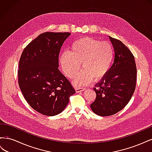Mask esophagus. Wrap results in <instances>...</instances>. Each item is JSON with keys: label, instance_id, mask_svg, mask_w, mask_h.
I'll list each match as a JSON object with an SVG mask.
<instances>
[{"label": "esophagus", "instance_id": "obj_1", "mask_svg": "<svg viewBox=\"0 0 152 152\" xmlns=\"http://www.w3.org/2000/svg\"><path fill=\"white\" fill-rule=\"evenodd\" d=\"M86 89L83 88V87H76L75 91L77 93H80V92L84 91Z\"/></svg>", "mask_w": 152, "mask_h": 152}]
</instances>
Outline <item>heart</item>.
I'll return each instance as SVG.
<instances>
[{"label":"heart","instance_id":"obj_1","mask_svg":"<svg viewBox=\"0 0 152 152\" xmlns=\"http://www.w3.org/2000/svg\"><path fill=\"white\" fill-rule=\"evenodd\" d=\"M114 49L111 44L93 38L85 37L75 40L70 51H64L59 56V63L63 72L70 79L74 78L80 69H83L73 84L85 86L103 78L112 65ZM81 65H80V64Z\"/></svg>","mask_w":152,"mask_h":152}]
</instances>
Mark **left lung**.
<instances>
[{
  "mask_svg": "<svg viewBox=\"0 0 152 152\" xmlns=\"http://www.w3.org/2000/svg\"><path fill=\"white\" fill-rule=\"evenodd\" d=\"M115 51L114 61L102 80L96 84V94L91 108L102 117L112 115L129 103L136 88L137 70L134 57L121 40L109 36Z\"/></svg>",
  "mask_w": 152,
  "mask_h": 152,
  "instance_id": "8db88e82",
  "label": "left lung"
}]
</instances>
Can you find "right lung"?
Instances as JSON below:
<instances>
[{"mask_svg":"<svg viewBox=\"0 0 152 152\" xmlns=\"http://www.w3.org/2000/svg\"><path fill=\"white\" fill-rule=\"evenodd\" d=\"M69 32H45L24 49L19 61L18 84L25 99L35 111L46 116L60 113L75 93L59 70V54Z\"/></svg>","mask_w":152,"mask_h":152,"instance_id":"add662e5","label":"right lung"}]
</instances>
